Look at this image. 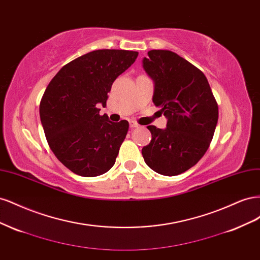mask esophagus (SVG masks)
<instances>
[{"label": "esophagus", "instance_id": "1", "mask_svg": "<svg viewBox=\"0 0 260 260\" xmlns=\"http://www.w3.org/2000/svg\"><path fill=\"white\" fill-rule=\"evenodd\" d=\"M139 124L136 122V121H130V128L131 129H135V128H138Z\"/></svg>", "mask_w": 260, "mask_h": 260}]
</instances>
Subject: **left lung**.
Listing matches in <instances>:
<instances>
[{"label": "left lung", "instance_id": "1", "mask_svg": "<svg viewBox=\"0 0 260 260\" xmlns=\"http://www.w3.org/2000/svg\"><path fill=\"white\" fill-rule=\"evenodd\" d=\"M143 67L155 81L153 102L168 118L167 128L147 125L152 140L142 148L147 166L178 176L205 155L218 122V104L201 70L178 54L152 50Z\"/></svg>", "mask_w": 260, "mask_h": 260}]
</instances>
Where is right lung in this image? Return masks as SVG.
Returning a JSON list of instances; mask_svg holds the SVG:
<instances>
[{
    "label": "right lung",
    "instance_id": "1",
    "mask_svg": "<svg viewBox=\"0 0 260 260\" xmlns=\"http://www.w3.org/2000/svg\"><path fill=\"white\" fill-rule=\"evenodd\" d=\"M139 53L98 50L72 60L55 75L40 102L46 141L57 159L74 174L101 176L111 169L127 136L129 122L100 115L116 78Z\"/></svg>",
    "mask_w": 260,
    "mask_h": 260
}]
</instances>
